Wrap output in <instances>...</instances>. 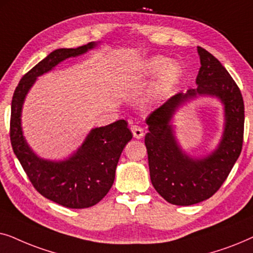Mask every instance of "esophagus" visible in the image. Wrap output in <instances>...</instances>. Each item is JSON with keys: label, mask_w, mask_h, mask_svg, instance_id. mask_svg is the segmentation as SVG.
<instances>
[{"label": "esophagus", "mask_w": 253, "mask_h": 253, "mask_svg": "<svg viewBox=\"0 0 253 253\" xmlns=\"http://www.w3.org/2000/svg\"><path fill=\"white\" fill-rule=\"evenodd\" d=\"M131 132H132L133 137L136 138V139H140V138L144 137V130L138 126H131Z\"/></svg>", "instance_id": "esophagus-1"}]
</instances>
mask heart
Returning <instances> with one entry per match:
<instances>
[{"instance_id":"b5f03b06","label":"heart","mask_w":253,"mask_h":253,"mask_svg":"<svg viewBox=\"0 0 253 253\" xmlns=\"http://www.w3.org/2000/svg\"><path fill=\"white\" fill-rule=\"evenodd\" d=\"M155 76L157 79L153 88L144 101L146 108H154L165 101L169 93L181 81L183 70L177 62L170 61L165 56H152L139 65L136 79L138 82H146Z\"/></svg>"}]
</instances>
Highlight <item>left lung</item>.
I'll use <instances>...</instances> for the list:
<instances>
[{
    "instance_id": "obj_1",
    "label": "left lung",
    "mask_w": 253,
    "mask_h": 253,
    "mask_svg": "<svg viewBox=\"0 0 253 253\" xmlns=\"http://www.w3.org/2000/svg\"><path fill=\"white\" fill-rule=\"evenodd\" d=\"M197 51L202 65L197 87L171 96L146 120L150 131L145 145L151 182L162 198L178 206H190L212 197L226 181L243 144L244 103L240 88L217 58L202 47H197ZM198 97L219 100L224 108V129L212 151L193 156L177 139L173 117Z\"/></svg>"
}]
</instances>
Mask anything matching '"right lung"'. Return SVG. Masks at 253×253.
I'll list each match as a JSON object with an SVG mask.
<instances>
[{
    "label": "right lung",
    "instance_id": "right-lung-1",
    "mask_svg": "<svg viewBox=\"0 0 253 253\" xmlns=\"http://www.w3.org/2000/svg\"><path fill=\"white\" fill-rule=\"evenodd\" d=\"M100 42L78 48H60L44 57L20 79L11 102L10 138L17 159L37 191L44 198L69 207L87 209L98 204L112 188L123 148L132 138L124 120L96 126L68 158L53 160L38 155L27 143L22 126L23 106L38 77L62 62L93 50Z\"/></svg>",
    "mask_w": 253,
    "mask_h": 253
}]
</instances>
